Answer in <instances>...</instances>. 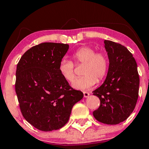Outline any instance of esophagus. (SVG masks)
<instances>
[{
    "label": "esophagus",
    "instance_id": "esophagus-1",
    "mask_svg": "<svg viewBox=\"0 0 149 149\" xmlns=\"http://www.w3.org/2000/svg\"><path fill=\"white\" fill-rule=\"evenodd\" d=\"M83 95H84V97H88L90 96V93L88 92H83Z\"/></svg>",
    "mask_w": 149,
    "mask_h": 149
}]
</instances>
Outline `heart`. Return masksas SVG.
Wrapping results in <instances>:
<instances>
[{
    "label": "heart",
    "mask_w": 149,
    "mask_h": 149,
    "mask_svg": "<svg viewBox=\"0 0 149 149\" xmlns=\"http://www.w3.org/2000/svg\"><path fill=\"white\" fill-rule=\"evenodd\" d=\"M76 65L83 64L82 74L84 76L76 78L72 83L73 88L78 90H88L102 80L109 69V58L103 52H96L95 48L90 46H83L72 54ZM59 72L68 82L74 79L75 66L71 61L61 59L59 64Z\"/></svg>",
    "instance_id": "heart-1"
}]
</instances>
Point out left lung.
Segmentation results:
<instances>
[{
  "mask_svg": "<svg viewBox=\"0 0 149 149\" xmlns=\"http://www.w3.org/2000/svg\"><path fill=\"white\" fill-rule=\"evenodd\" d=\"M109 59L105 81L94 90L100 106L94 111L97 120L107 125L123 122L134 111L139 97V76L132 54L121 44L104 40Z\"/></svg>",
  "mask_w": 149,
  "mask_h": 149,
  "instance_id": "obj_1",
  "label": "left lung"
}]
</instances>
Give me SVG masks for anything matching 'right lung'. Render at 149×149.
Listing matches in <instances>:
<instances>
[{
	"mask_svg": "<svg viewBox=\"0 0 149 149\" xmlns=\"http://www.w3.org/2000/svg\"><path fill=\"white\" fill-rule=\"evenodd\" d=\"M68 44L42 42L26 52L17 66L15 91L22 116L41 131L60 129L83 93L70 86L59 72Z\"/></svg>",
	"mask_w": 149,
	"mask_h": 149,
	"instance_id": "add662e5",
	"label": "right lung"
}]
</instances>
